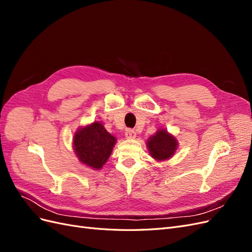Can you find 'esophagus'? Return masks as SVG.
<instances>
[{
	"instance_id": "1",
	"label": "esophagus",
	"mask_w": 252,
	"mask_h": 252,
	"mask_svg": "<svg viewBox=\"0 0 252 252\" xmlns=\"http://www.w3.org/2000/svg\"><path fill=\"white\" fill-rule=\"evenodd\" d=\"M125 136L127 139H133V138H135V131L133 130V129H127V130L125 131Z\"/></svg>"
}]
</instances>
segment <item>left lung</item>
Masks as SVG:
<instances>
[{
    "label": "left lung",
    "mask_w": 252,
    "mask_h": 252,
    "mask_svg": "<svg viewBox=\"0 0 252 252\" xmlns=\"http://www.w3.org/2000/svg\"><path fill=\"white\" fill-rule=\"evenodd\" d=\"M177 146L178 142L175 141L174 136L163 129H159L147 141V147L151 157L158 161H164V159L171 158Z\"/></svg>",
    "instance_id": "8db88e82"
}]
</instances>
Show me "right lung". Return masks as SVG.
Here are the masks:
<instances>
[{
    "mask_svg": "<svg viewBox=\"0 0 252 252\" xmlns=\"http://www.w3.org/2000/svg\"><path fill=\"white\" fill-rule=\"evenodd\" d=\"M116 141L101 123L94 122L77 131L73 138V147L83 164L100 169L110 157Z\"/></svg>",
    "mask_w": 252,
    "mask_h": 252,
    "instance_id": "add662e5",
    "label": "right lung"
}]
</instances>
